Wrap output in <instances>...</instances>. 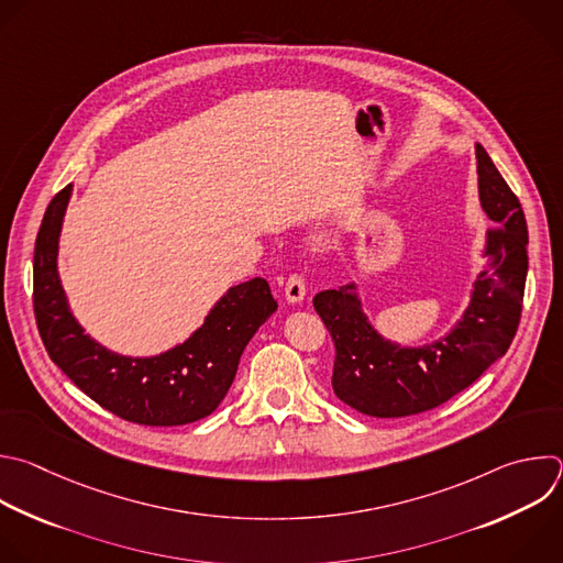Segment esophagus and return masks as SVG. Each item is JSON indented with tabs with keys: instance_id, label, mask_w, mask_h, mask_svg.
I'll return each mask as SVG.
<instances>
[{
	"instance_id": "esophagus-1",
	"label": "esophagus",
	"mask_w": 563,
	"mask_h": 563,
	"mask_svg": "<svg viewBox=\"0 0 563 563\" xmlns=\"http://www.w3.org/2000/svg\"><path fill=\"white\" fill-rule=\"evenodd\" d=\"M307 294V287H305V278L300 274H291L287 278V285H285V298L287 302H300Z\"/></svg>"
}]
</instances>
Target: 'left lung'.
<instances>
[{
    "label": "left lung",
    "mask_w": 563,
    "mask_h": 563,
    "mask_svg": "<svg viewBox=\"0 0 563 563\" xmlns=\"http://www.w3.org/2000/svg\"><path fill=\"white\" fill-rule=\"evenodd\" d=\"M477 176L482 208L497 228L488 230V263L477 276L471 305L449 335L402 349L371 329L355 285L316 294L313 309L335 346L331 387L351 409L373 418L431 411L473 385L508 351L521 318L528 228L519 199L482 145Z\"/></svg>",
    "instance_id": "8db88e82"
}]
</instances>
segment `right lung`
I'll return each instance as SVG.
<instances>
[{"label": "right lung", "instance_id": "add662e5", "mask_svg": "<svg viewBox=\"0 0 563 563\" xmlns=\"http://www.w3.org/2000/svg\"><path fill=\"white\" fill-rule=\"evenodd\" d=\"M73 185L55 195L35 241L33 307L51 360L99 407L145 427H180L208 418L228 396L241 355L278 309L265 278L232 287L203 327L156 357L117 355L73 318L57 274V245Z\"/></svg>", "mask_w": 563, "mask_h": 563}]
</instances>
